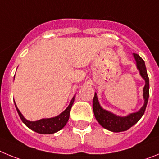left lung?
Wrapping results in <instances>:
<instances>
[{
	"instance_id": "left-lung-1",
	"label": "left lung",
	"mask_w": 159,
	"mask_h": 159,
	"mask_svg": "<svg viewBox=\"0 0 159 159\" xmlns=\"http://www.w3.org/2000/svg\"><path fill=\"white\" fill-rule=\"evenodd\" d=\"M134 57L137 63L138 69L139 70L140 75L145 80L146 82L145 87L143 88V98L145 99V102L143 107L135 113H132L125 117H119L107 111L103 110L101 107L97 99L96 94H95L93 98V111L95 119L102 127L111 131L121 132L128 130L141 119L146 111L149 99V77L144 60L140 57L139 55L136 53H134Z\"/></svg>"
}]
</instances>
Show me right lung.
Here are the masks:
<instances>
[{
  "instance_id": "1",
  "label": "right lung",
  "mask_w": 159,
  "mask_h": 159,
  "mask_svg": "<svg viewBox=\"0 0 159 159\" xmlns=\"http://www.w3.org/2000/svg\"><path fill=\"white\" fill-rule=\"evenodd\" d=\"M74 99H75L73 97L70 104L66 108V110L60 115H59L58 116H57V117L51 118V119H43L35 122L28 121L27 119H25L19 111V109L17 108V107H16V103H15V106H16V111H17L18 115H19L20 119L29 128L34 130L35 132H37L39 134H50L61 130L65 126L66 123H67L68 119H69L71 108L72 107L73 102H74Z\"/></svg>"
}]
</instances>
